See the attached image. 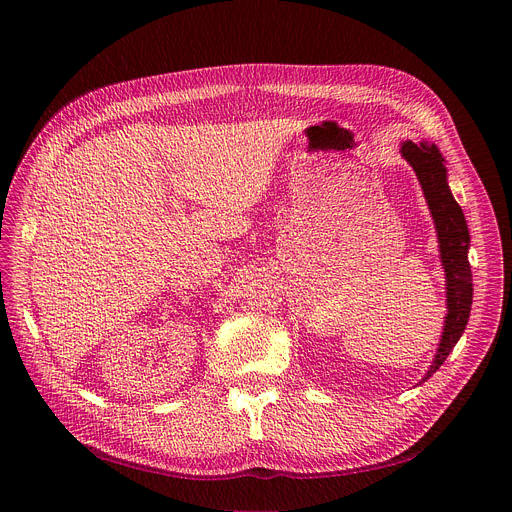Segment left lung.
Returning <instances> with one entry per match:
<instances>
[{
	"label": "left lung",
	"mask_w": 512,
	"mask_h": 512,
	"mask_svg": "<svg viewBox=\"0 0 512 512\" xmlns=\"http://www.w3.org/2000/svg\"><path fill=\"white\" fill-rule=\"evenodd\" d=\"M401 154L413 166L419 178V184L423 188L425 200L429 204L437 239H440V253H442V263H444L446 281H448V316H446L440 348H437L433 364L425 375V379H429L437 369L442 367L448 354L454 350L470 318V308H472V269L468 261L470 233L466 227L464 212L450 192L444 158L440 152H437L435 145L405 141L401 145Z\"/></svg>",
	"instance_id": "obj_1"
}]
</instances>
